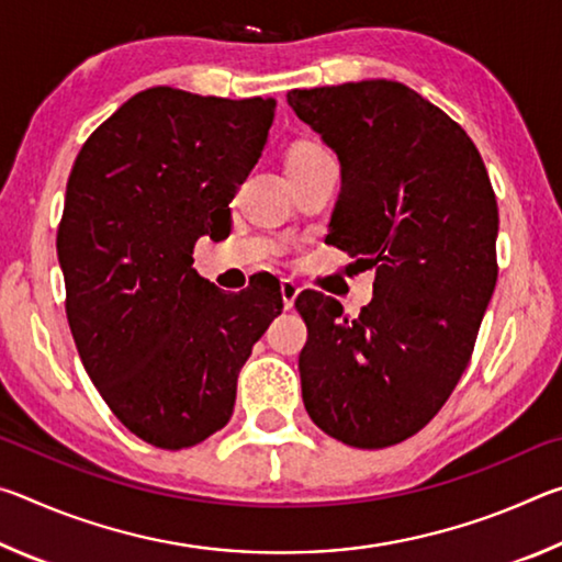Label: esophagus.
Listing matches in <instances>:
<instances>
[{"label": "esophagus", "instance_id": "1", "mask_svg": "<svg viewBox=\"0 0 562 562\" xmlns=\"http://www.w3.org/2000/svg\"><path fill=\"white\" fill-rule=\"evenodd\" d=\"M280 294H282V302H284V310H292L294 307V300H297L300 288L294 280H282L280 282Z\"/></svg>", "mask_w": 562, "mask_h": 562}]
</instances>
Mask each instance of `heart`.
Listing matches in <instances>:
<instances>
[{
  "label": "heart",
  "mask_w": 562,
  "mask_h": 562,
  "mask_svg": "<svg viewBox=\"0 0 562 562\" xmlns=\"http://www.w3.org/2000/svg\"><path fill=\"white\" fill-rule=\"evenodd\" d=\"M317 150H322V148H317V146H297L290 154V158H300V156H310V154H317Z\"/></svg>",
  "instance_id": "heart-1"
}]
</instances>
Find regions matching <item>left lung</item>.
<instances>
[{"instance_id":"8db88e82","label":"left lung","mask_w":562,"mask_h":562,"mask_svg":"<svg viewBox=\"0 0 562 562\" xmlns=\"http://www.w3.org/2000/svg\"><path fill=\"white\" fill-rule=\"evenodd\" d=\"M288 103L339 158L327 240L376 270L355 319L322 292L294 302L302 402L331 439L384 449L424 429L469 364L498 278L496 195L465 131L404 83L292 89Z\"/></svg>"}]
</instances>
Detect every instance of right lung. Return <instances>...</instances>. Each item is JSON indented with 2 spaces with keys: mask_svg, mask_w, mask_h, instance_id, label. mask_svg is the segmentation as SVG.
Segmentation results:
<instances>
[{
  "mask_svg": "<svg viewBox=\"0 0 562 562\" xmlns=\"http://www.w3.org/2000/svg\"><path fill=\"white\" fill-rule=\"evenodd\" d=\"M274 106L146 89L91 133L66 183L56 252L76 349L119 422L158 449L231 422L237 374L282 312L272 274L225 294L193 268L198 237L231 231Z\"/></svg>",
  "mask_w": 562,
  "mask_h": 562,
  "instance_id": "obj_1",
  "label": "right lung"
}]
</instances>
